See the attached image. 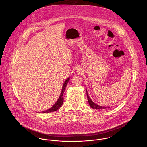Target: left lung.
I'll return each instance as SVG.
<instances>
[{"label":"left lung","instance_id":"left-lung-1","mask_svg":"<svg viewBox=\"0 0 147 147\" xmlns=\"http://www.w3.org/2000/svg\"><path fill=\"white\" fill-rule=\"evenodd\" d=\"M86 94H87V98H88V102H89V104L90 105V106L93 108V109H108V108H110L111 107L110 106H100V105H97L96 104V103L93 102V101L90 98L88 94V92H87V90L86 89Z\"/></svg>","mask_w":147,"mask_h":147}]
</instances>
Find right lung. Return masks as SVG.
<instances>
[{
  "instance_id": "add662e5",
  "label": "right lung",
  "mask_w": 147,
  "mask_h": 147,
  "mask_svg": "<svg viewBox=\"0 0 147 147\" xmlns=\"http://www.w3.org/2000/svg\"><path fill=\"white\" fill-rule=\"evenodd\" d=\"M70 79V77H69L68 78H67L64 82L63 83V86H62V90H61V94L58 99V100L57 101V102L53 105L52 107H51L50 109L45 110L43 111H41L40 112V113H51V112H54L56 110H57L63 104V93L64 92V90L65 88L66 87V85L68 83V81Z\"/></svg>"
}]
</instances>
